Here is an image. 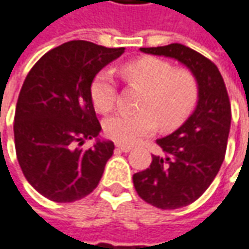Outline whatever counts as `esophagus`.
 Listing matches in <instances>:
<instances>
[{
	"label": "esophagus",
	"instance_id": "obj_1",
	"mask_svg": "<svg viewBox=\"0 0 249 249\" xmlns=\"http://www.w3.org/2000/svg\"><path fill=\"white\" fill-rule=\"evenodd\" d=\"M117 149H118V150H121V152H129V150H132V147H131V146L120 145V143H117Z\"/></svg>",
	"mask_w": 249,
	"mask_h": 249
}]
</instances>
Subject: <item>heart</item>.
Instances as JSON below:
<instances>
[{
	"label": "heart",
	"mask_w": 249,
	"mask_h": 249,
	"mask_svg": "<svg viewBox=\"0 0 249 249\" xmlns=\"http://www.w3.org/2000/svg\"><path fill=\"white\" fill-rule=\"evenodd\" d=\"M123 76L142 89L136 113H120L104 121V131L120 145H135L152 135L159 126L173 129L188 117L198 100V82L188 70L155 57H143L123 67ZM90 96L99 113H108L115 106L117 86L108 71L100 72L92 83Z\"/></svg>",
	"instance_id": "heart-1"
}]
</instances>
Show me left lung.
Segmentation results:
<instances>
[{
    "label": "left lung",
    "mask_w": 249,
    "mask_h": 249,
    "mask_svg": "<svg viewBox=\"0 0 249 249\" xmlns=\"http://www.w3.org/2000/svg\"><path fill=\"white\" fill-rule=\"evenodd\" d=\"M141 51L178 61L198 82L195 110L174 132L156 141L164 156L152 155V164L132 177L145 202L178 209L198 199L220 170L231 124L230 100L217 67L195 50L173 43Z\"/></svg>",
    "instance_id": "8db88e82"
}]
</instances>
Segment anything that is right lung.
Wrapping results in <instances>:
<instances>
[{"label": "right lung", "mask_w": 249, "mask_h": 249, "mask_svg": "<svg viewBox=\"0 0 249 249\" xmlns=\"http://www.w3.org/2000/svg\"><path fill=\"white\" fill-rule=\"evenodd\" d=\"M124 50L73 40L50 50L27 73L15 111V149L23 176L47 199H82L102 178L114 143L99 138L90 88ZM85 139H96L88 151L77 147Z\"/></svg>", "instance_id": "1"}]
</instances>
